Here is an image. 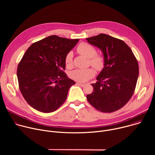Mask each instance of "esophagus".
Returning a JSON list of instances; mask_svg holds the SVG:
<instances>
[{"mask_svg":"<svg viewBox=\"0 0 155 155\" xmlns=\"http://www.w3.org/2000/svg\"><path fill=\"white\" fill-rule=\"evenodd\" d=\"M76 84H77V85H79V86H81V87H84V86H85V84L81 83H80V82H77V83H76Z\"/></svg>","mask_w":155,"mask_h":155,"instance_id":"1","label":"esophagus"}]
</instances>
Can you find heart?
<instances>
[{
    "label": "heart",
    "mask_w": 155,
    "mask_h": 155,
    "mask_svg": "<svg viewBox=\"0 0 155 155\" xmlns=\"http://www.w3.org/2000/svg\"><path fill=\"white\" fill-rule=\"evenodd\" d=\"M77 51L90 59L91 65L96 69L100 71L104 66V59L99 54H96V48L87 43H81L77 48ZM72 63V54L69 53L65 56V64L67 67H71ZM95 75V71L91 68L86 69H76L72 72L71 78L77 81L85 82L93 78Z\"/></svg>",
    "instance_id": "b5f03b06"
}]
</instances>
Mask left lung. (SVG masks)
<instances>
[{"instance_id":"obj_1","label":"left lung","mask_w":155,"mask_h":155,"mask_svg":"<svg viewBox=\"0 0 155 155\" xmlns=\"http://www.w3.org/2000/svg\"><path fill=\"white\" fill-rule=\"evenodd\" d=\"M102 50L104 68L91 84L94 91L86 96L89 103L102 112L122 108L133 95L139 77V64L131 49L123 40L100 34L86 38Z\"/></svg>"}]
</instances>
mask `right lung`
I'll use <instances>...</instances> for the list:
<instances>
[{"label":"right lung","instance_id":"add662e5","mask_svg":"<svg viewBox=\"0 0 155 155\" xmlns=\"http://www.w3.org/2000/svg\"><path fill=\"white\" fill-rule=\"evenodd\" d=\"M78 40L51 35L34 43L25 52L17 77L22 95L34 109L53 112L66 100L75 82L64 72L65 58Z\"/></svg>","mask_w":155,"mask_h":155}]
</instances>
